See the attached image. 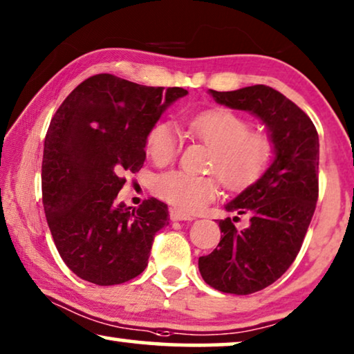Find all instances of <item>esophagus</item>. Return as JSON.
I'll return each instance as SVG.
<instances>
[{"label":"esophagus","mask_w":354,"mask_h":354,"mask_svg":"<svg viewBox=\"0 0 354 354\" xmlns=\"http://www.w3.org/2000/svg\"><path fill=\"white\" fill-rule=\"evenodd\" d=\"M169 217H171L172 222H180V220H193L192 215L183 214L178 211V209H171V211H169Z\"/></svg>","instance_id":"esophagus-1"}]
</instances>
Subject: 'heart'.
Wrapping results in <instances>:
<instances>
[{
	"label": "heart",
	"instance_id": "1",
	"mask_svg": "<svg viewBox=\"0 0 354 354\" xmlns=\"http://www.w3.org/2000/svg\"><path fill=\"white\" fill-rule=\"evenodd\" d=\"M187 132L212 150L209 171L217 174L225 188L238 192L249 187L265 172L273 158V142L254 132L250 122L236 111L211 109L187 122ZM180 136L169 122L160 121L147 136L145 150L158 166H166L180 151ZM153 192L182 212H196L214 201L218 182L212 176H193L183 171L160 174Z\"/></svg>",
	"mask_w": 354,
	"mask_h": 354
}]
</instances>
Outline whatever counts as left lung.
<instances>
[{"mask_svg":"<svg viewBox=\"0 0 354 354\" xmlns=\"http://www.w3.org/2000/svg\"><path fill=\"white\" fill-rule=\"evenodd\" d=\"M211 95L220 105L259 116L274 147L263 176L225 206L228 212L248 214V228L236 230L238 217L220 220L218 245L198 260L211 288L248 295L279 279L299 254L319 193V137L308 115L270 86L211 89Z\"/></svg>","mask_w":354,"mask_h":354,"instance_id":"8db88e82","label":"left lung"}]
</instances>
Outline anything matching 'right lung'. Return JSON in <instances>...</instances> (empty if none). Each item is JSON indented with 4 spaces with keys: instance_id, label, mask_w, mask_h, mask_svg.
<instances>
[{
    "instance_id": "1",
    "label": "right lung",
    "mask_w": 354,
    "mask_h": 354,
    "mask_svg": "<svg viewBox=\"0 0 354 354\" xmlns=\"http://www.w3.org/2000/svg\"><path fill=\"white\" fill-rule=\"evenodd\" d=\"M148 88L110 73L70 92L44 139L41 188L50 234L65 265L97 286L126 283L148 265L165 203L118 204L126 172L140 171L147 136L182 88Z\"/></svg>"
}]
</instances>
